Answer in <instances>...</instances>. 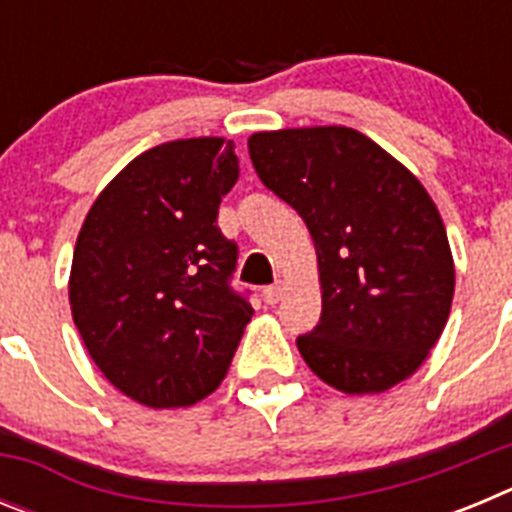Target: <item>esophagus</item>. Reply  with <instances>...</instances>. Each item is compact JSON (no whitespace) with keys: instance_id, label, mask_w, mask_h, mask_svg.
Segmentation results:
<instances>
[{"instance_id":"obj_1","label":"esophagus","mask_w":512,"mask_h":512,"mask_svg":"<svg viewBox=\"0 0 512 512\" xmlns=\"http://www.w3.org/2000/svg\"><path fill=\"white\" fill-rule=\"evenodd\" d=\"M261 297H264L266 305H277L279 297H282V287H279V284H271V287H266L264 292H261Z\"/></svg>"}]
</instances>
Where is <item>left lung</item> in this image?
<instances>
[{
    "label": "left lung",
    "mask_w": 512,
    "mask_h": 512,
    "mask_svg": "<svg viewBox=\"0 0 512 512\" xmlns=\"http://www.w3.org/2000/svg\"><path fill=\"white\" fill-rule=\"evenodd\" d=\"M266 189L315 243L318 325L297 336L312 372L346 395L390 390L436 346L454 300V259L436 205L359 130L289 128L248 138Z\"/></svg>",
    "instance_id": "obj_1"
}]
</instances>
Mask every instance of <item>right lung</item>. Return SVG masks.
I'll return each mask as SVG.
<instances>
[{"instance_id": "1", "label": "right lung", "mask_w": 512, "mask_h": 512, "mask_svg": "<svg viewBox=\"0 0 512 512\" xmlns=\"http://www.w3.org/2000/svg\"><path fill=\"white\" fill-rule=\"evenodd\" d=\"M223 138L171 140L107 184L76 238L71 315L99 372L148 408L223 382L253 307L233 289L238 246L217 210L238 182Z\"/></svg>"}]
</instances>
